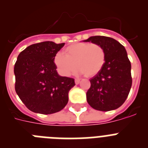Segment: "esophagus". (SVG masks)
Segmentation results:
<instances>
[{"label": "esophagus", "instance_id": "1", "mask_svg": "<svg viewBox=\"0 0 148 148\" xmlns=\"http://www.w3.org/2000/svg\"><path fill=\"white\" fill-rule=\"evenodd\" d=\"M75 84H78L80 83V80H79V79H75Z\"/></svg>", "mask_w": 148, "mask_h": 148}]
</instances>
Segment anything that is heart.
Instances as JSON below:
<instances>
[{"mask_svg": "<svg viewBox=\"0 0 148 148\" xmlns=\"http://www.w3.org/2000/svg\"><path fill=\"white\" fill-rule=\"evenodd\" d=\"M106 59L104 48L97 44L75 43L65 49V54L58 53L55 64L64 76H69L78 69L86 77L97 75L102 70Z\"/></svg>", "mask_w": 148, "mask_h": 148, "instance_id": "obj_1", "label": "heart"}]
</instances>
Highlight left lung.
Returning <instances> with one entry per match:
<instances>
[{
  "label": "left lung",
  "instance_id": "obj_1",
  "mask_svg": "<svg viewBox=\"0 0 148 148\" xmlns=\"http://www.w3.org/2000/svg\"><path fill=\"white\" fill-rule=\"evenodd\" d=\"M84 41L99 44L106 54L102 70L90 80L87 102L97 110L117 109L124 104L132 86L131 64L126 49L116 40L106 36H92Z\"/></svg>",
  "mask_w": 148,
  "mask_h": 148
}]
</instances>
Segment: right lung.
Returning a JSON list of instances; mask_svg holds the SVG:
<instances>
[{"instance_id": "right-lung-1", "label": "right lung", "mask_w": 148, "mask_h": 148, "mask_svg": "<svg viewBox=\"0 0 148 148\" xmlns=\"http://www.w3.org/2000/svg\"><path fill=\"white\" fill-rule=\"evenodd\" d=\"M64 44L44 41L29 46L18 55L14 67L15 91L34 113L52 114L67 104L75 81L58 75L54 63L55 56Z\"/></svg>"}]
</instances>
